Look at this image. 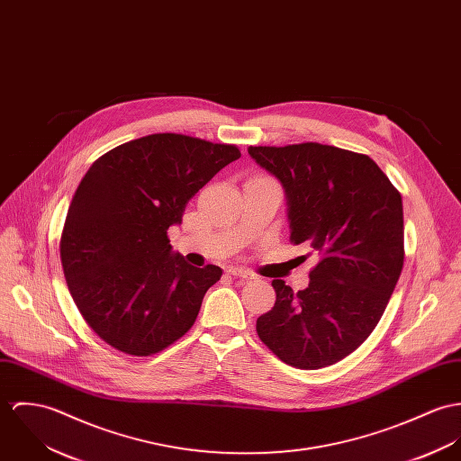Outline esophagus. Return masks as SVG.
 <instances>
[{
  "instance_id": "1",
  "label": "esophagus",
  "mask_w": 461,
  "mask_h": 461,
  "mask_svg": "<svg viewBox=\"0 0 461 461\" xmlns=\"http://www.w3.org/2000/svg\"><path fill=\"white\" fill-rule=\"evenodd\" d=\"M228 274H230V276H233V277H240V279H244V281L256 279L255 272L246 270V268H239V267H231V268H228Z\"/></svg>"
}]
</instances>
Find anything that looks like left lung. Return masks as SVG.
<instances>
[{"label":"left lung","instance_id":"left-lung-1","mask_svg":"<svg viewBox=\"0 0 461 461\" xmlns=\"http://www.w3.org/2000/svg\"><path fill=\"white\" fill-rule=\"evenodd\" d=\"M286 194L290 240L318 256L297 294L274 279L276 304L256 321L283 362L318 369L373 332L403 268V203L367 155L320 143L249 147Z\"/></svg>","mask_w":461,"mask_h":461}]
</instances>
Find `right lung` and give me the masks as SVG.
Segmentation results:
<instances>
[{
    "label": "right lung",
    "instance_id": "obj_1",
    "mask_svg": "<svg viewBox=\"0 0 461 461\" xmlns=\"http://www.w3.org/2000/svg\"><path fill=\"white\" fill-rule=\"evenodd\" d=\"M239 157L235 145L167 132L123 143L90 166L68 206L59 256L76 306L107 345L145 357L193 327L222 270L173 253L167 230Z\"/></svg>",
    "mask_w": 461,
    "mask_h": 461
}]
</instances>
